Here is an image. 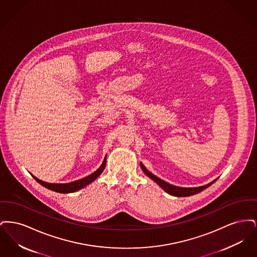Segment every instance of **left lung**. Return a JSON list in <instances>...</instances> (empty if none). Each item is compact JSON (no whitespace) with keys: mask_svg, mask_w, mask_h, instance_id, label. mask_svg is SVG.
Returning a JSON list of instances; mask_svg holds the SVG:
<instances>
[{"mask_svg":"<svg viewBox=\"0 0 257 257\" xmlns=\"http://www.w3.org/2000/svg\"><path fill=\"white\" fill-rule=\"evenodd\" d=\"M141 167H142V170L146 173V175H147L149 178H151L154 182H156V183L158 184L160 187H161L166 193H168V194L171 195V196H178V197L193 196V195L198 194V193H200L201 191L205 190L209 186H211L212 184L214 183V182L217 180V179H215V180H213L212 182L206 184V185H204V186H200V187H194V188L177 187V186H174V185L168 183V182L162 180L159 177H157L156 175H154L152 172H150V171H148L147 168H146L142 163H141Z\"/></svg>","mask_w":257,"mask_h":257,"instance_id":"1","label":"left lung"}]
</instances>
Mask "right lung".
Wrapping results in <instances>:
<instances>
[{
	"mask_svg": "<svg viewBox=\"0 0 257 257\" xmlns=\"http://www.w3.org/2000/svg\"><path fill=\"white\" fill-rule=\"evenodd\" d=\"M106 160H107V155L105 156L102 165L93 173L87 175V176L82 178V179L76 180V181H73V182H69V183H48V182H44V181L38 179L36 176H34L33 174H32V176L37 180L38 183L42 185L43 187L49 189L51 191H54V192H57V193H61V194L74 193V192H77V191L85 188L87 185L92 183L97 178L98 176L103 172L105 167H106Z\"/></svg>",
	"mask_w": 257,
	"mask_h": 257,
	"instance_id": "add662e5",
	"label": "right lung"
}]
</instances>
